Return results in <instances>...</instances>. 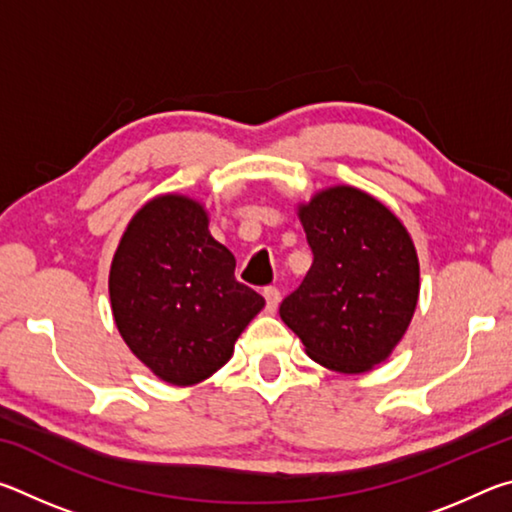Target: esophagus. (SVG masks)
Masks as SVG:
<instances>
[{"instance_id": "obj_1", "label": "esophagus", "mask_w": 512, "mask_h": 512, "mask_svg": "<svg viewBox=\"0 0 512 512\" xmlns=\"http://www.w3.org/2000/svg\"><path fill=\"white\" fill-rule=\"evenodd\" d=\"M280 289H275V287H266L264 289V300H266V307L271 309V311H275V307L280 305Z\"/></svg>"}]
</instances>
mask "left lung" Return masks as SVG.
Masks as SVG:
<instances>
[{"label": "left lung", "mask_w": 512, "mask_h": 512, "mask_svg": "<svg viewBox=\"0 0 512 512\" xmlns=\"http://www.w3.org/2000/svg\"><path fill=\"white\" fill-rule=\"evenodd\" d=\"M314 264L282 300L280 316L320 366L366 372L386 361L420 293L418 253L402 221L377 198L339 185L298 207Z\"/></svg>", "instance_id": "left-lung-1"}]
</instances>
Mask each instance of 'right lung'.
Segmentation results:
<instances>
[{
  "label": "right lung",
  "instance_id": "right-lung-1",
  "mask_svg": "<svg viewBox=\"0 0 512 512\" xmlns=\"http://www.w3.org/2000/svg\"><path fill=\"white\" fill-rule=\"evenodd\" d=\"M205 207L162 194L128 223L110 266V305L128 348L155 377L194 386L223 368L264 298L235 277V255Z\"/></svg>",
  "mask_w": 512,
  "mask_h": 512
}]
</instances>
